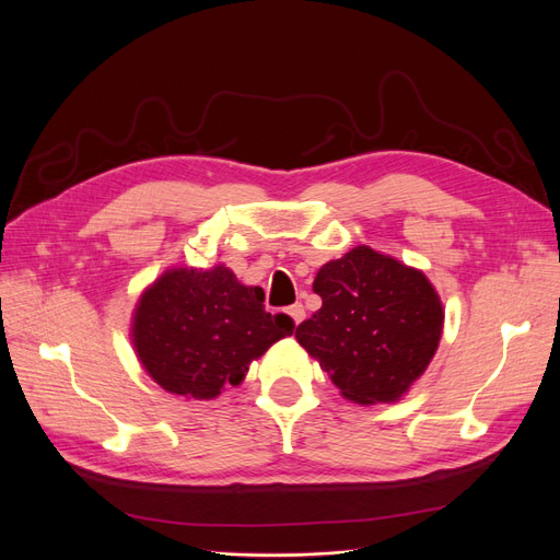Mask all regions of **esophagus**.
Instances as JSON below:
<instances>
[{
  "label": "esophagus",
  "instance_id": "34e87169",
  "mask_svg": "<svg viewBox=\"0 0 560 560\" xmlns=\"http://www.w3.org/2000/svg\"><path fill=\"white\" fill-rule=\"evenodd\" d=\"M284 313L290 315V319H292V325H294V327L299 325V322H301L303 317H306V311H303L301 303H294V306H290V308H287Z\"/></svg>",
  "mask_w": 560,
  "mask_h": 560
}]
</instances>
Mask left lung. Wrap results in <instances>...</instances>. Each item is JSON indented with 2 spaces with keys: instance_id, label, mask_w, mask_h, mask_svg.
<instances>
[{
  "instance_id": "left-lung-1",
  "label": "left lung",
  "mask_w": 560,
  "mask_h": 560,
  "mask_svg": "<svg viewBox=\"0 0 560 560\" xmlns=\"http://www.w3.org/2000/svg\"><path fill=\"white\" fill-rule=\"evenodd\" d=\"M322 308L296 327V341L354 404L399 401L425 374L444 331L434 284L366 245L317 270Z\"/></svg>"
}]
</instances>
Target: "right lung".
<instances>
[{"label":"right lung","instance_id":"obj_1","mask_svg":"<svg viewBox=\"0 0 560 560\" xmlns=\"http://www.w3.org/2000/svg\"><path fill=\"white\" fill-rule=\"evenodd\" d=\"M294 329L290 315L264 311L261 287L231 268H167L140 294L130 341L165 393L214 399L241 385L254 360Z\"/></svg>","mask_w":560,"mask_h":560}]
</instances>
